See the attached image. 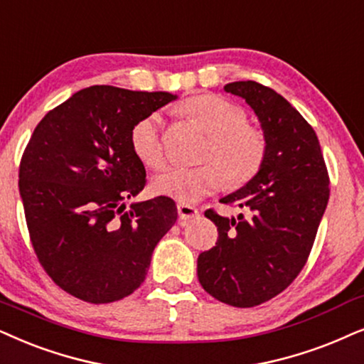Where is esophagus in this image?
<instances>
[{
    "label": "esophagus",
    "mask_w": 364,
    "mask_h": 364,
    "mask_svg": "<svg viewBox=\"0 0 364 364\" xmlns=\"http://www.w3.org/2000/svg\"><path fill=\"white\" fill-rule=\"evenodd\" d=\"M177 212H178V217H181L182 220L193 219V217L199 215V209H197L196 205L186 204V202H178V204H177Z\"/></svg>",
    "instance_id": "1"
}]
</instances>
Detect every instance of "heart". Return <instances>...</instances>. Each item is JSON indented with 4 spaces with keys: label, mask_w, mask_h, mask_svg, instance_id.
Returning <instances> with one entry per match:
<instances>
[{
    "label": "heart",
    "mask_w": 364,
    "mask_h": 364,
    "mask_svg": "<svg viewBox=\"0 0 364 364\" xmlns=\"http://www.w3.org/2000/svg\"><path fill=\"white\" fill-rule=\"evenodd\" d=\"M183 112L209 134L200 152V165L172 167L152 181L160 196L197 200L228 181L230 187L251 182L267 157V136L247 122L244 108L215 93H202L183 103ZM130 149L141 164L162 168L167 162L162 139V115L152 112L136 120L130 130Z\"/></svg>",
    "instance_id": "b5f03b06"
}]
</instances>
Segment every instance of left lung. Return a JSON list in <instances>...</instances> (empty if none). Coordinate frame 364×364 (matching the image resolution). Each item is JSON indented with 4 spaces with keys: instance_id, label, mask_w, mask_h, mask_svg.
Here are the masks:
<instances>
[{
    "instance_id": "left-lung-1",
    "label": "left lung",
    "mask_w": 364,
    "mask_h": 364,
    "mask_svg": "<svg viewBox=\"0 0 364 364\" xmlns=\"http://www.w3.org/2000/svg\"><path fill=\"white\" fill-rule=\"evenodd\" d=\"M224 90L256 112L267 157L251 182L220 199L247 217L205 210L219 237L199 254L197 276L220 303L254 308L284 291L304 267L328 205L329 176L316 132L286 98L252 80Z\"/></svg>"
}]
</instances>
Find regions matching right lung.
I'll list each match as a JSON object with an SVG mask.
<instances>
[{
    "label": "right lung",
    "instance_id": "1",
    "mask_svg": "<svg viewBox=\"0 0 364 364\" xmlns=\"http://www.w3.org/2000/svg\"><path fill=\"white\" fill-rule=\"evenodd\" d=\"M176 95L93 85L36 125L20 162V196L35 254L78 299H124L147 276L155 245L176 224L171 197L124 202L145 187L130 130Z\"/></svg>",
    "mask_w": 364,
    "mask_h": 364
}]
</instances>
